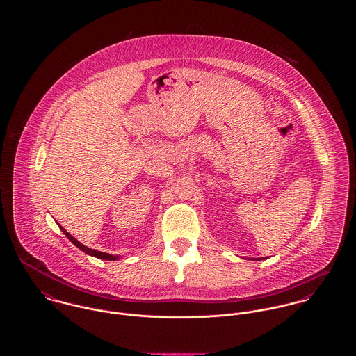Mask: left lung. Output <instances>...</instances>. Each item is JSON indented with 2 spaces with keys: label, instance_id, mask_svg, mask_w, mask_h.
Listing matches in <instances>:
<instances>
[{
  "label": "left lung",
  "instance_id": "obj_1",
  "mask_svg": "<svg viewBox=\"0 0 356 356\" xmlns=\"http://www.w3.org/2000/svg\"><path fill=\"white\" fill-rule=\"evenodd\" d=\"M263 259H266V257H254V259H251V260H254V261H257V260H263Z\"/></svg>",
  "mask_w": 356,
  "mask_h": 356
}]
</instances>
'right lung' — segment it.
Segmentation results:
<instances>
[{"mask_svg": "<svg viewBox=\"0 0 356 356\" xmlns=\"http://www.w3.org/2000/svg\"><path fill=\"white\" fill-rule=\"evenodd\" d=\"M58 225V227H60V230L65 234V237L74 244V245H76L81 251H83L85 254H90V256H95V257H97V259H102V260H118V259H120V256H115V254H106V252H100V251H96V250H92V248H88V247H85L82 243H79L76 238H74L63 226H60V223H57Z\"/></svg>", "mask_w": 356, "mask_h": 356, "instance_id": "right-lung-1", "label": "right lung"}]
</instances>
